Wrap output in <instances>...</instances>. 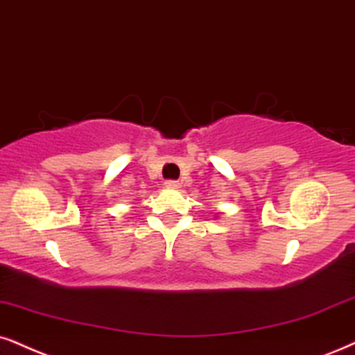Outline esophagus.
I'll use <instances>...</instances> for the list:
<instances>
[{
    "label": "esophagus",
    "mask_w": 355,
    "mask_h": 355,
    "mask_svg": "<svg viewBox=\"0 0 355 355\" xmlns=\"http://www.w3.org/2000/svg\"><path fill=\"white\" fill-rule=\"evenodd\" d=\"M165 188H170V190H177V188H180V183L177 180H167L165 182Z\"/></svg>",
    "instance_id": "34e87169"
}]
</instances>
